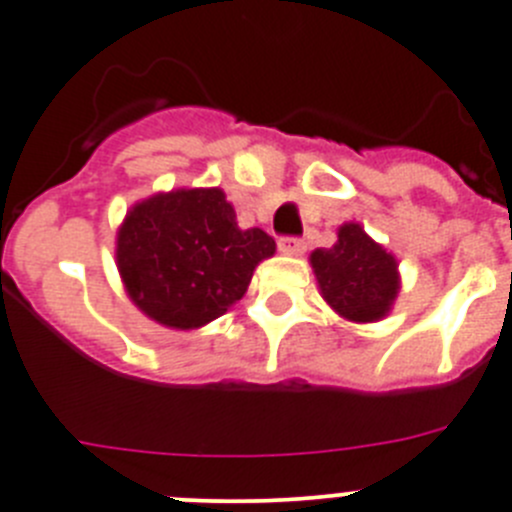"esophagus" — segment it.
<instances>
[{"mask_svg": "<svg viewBox=\"0 0 512 512\" xmlns=\"http://www.w3.org/2000/svg\"><path fill=\"white\" fill-rule=\"evenodd\" d=\"M279 251H282L284 256H300V253H305V241H302V238H295V235L279 238Z\"/></svg>", "mask_w": 512, "mask_h": 512, "instance_id": "obj_1", "label": "esophagus"}]
</instances>
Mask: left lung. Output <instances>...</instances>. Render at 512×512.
I'll use <instances>...</instances> for the list:
<instances>
[{"label": "left lung", "mask_w": 512, "mask_h": 512, "mask_svg": "<svg viewBox=\"0 0 512 512\" xmlns=\"http://www.w3.org/2000/svg\"><path fill=\"white\" fill-rule=\"evenodd\" d=\"M310 264L323 300L354 323L382 320L400 292L395 256L372 241L359 223L341 225L338 241L312 251Z\"/></svg>", "instance_id": "left-lung-1"}]
</instances>
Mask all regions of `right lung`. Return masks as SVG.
Segmentation results:
<instances>
[{"instance_id": "1", "label": "right lung", "mask_w": 512, "mask_h": 512, "mask_svg": "<svg viewBox=\"0 0 512 512\" xmlns=\"http://www.w3.org/2000/svg\"><path fill=\"white\" fill-rule=\"evenodd\" d=\"M277 243L241 230L223 189L158 192L130 207L117 230V271L128 297L166 328L192 330L246 295Z\"/></svg>"}]
</instances>
